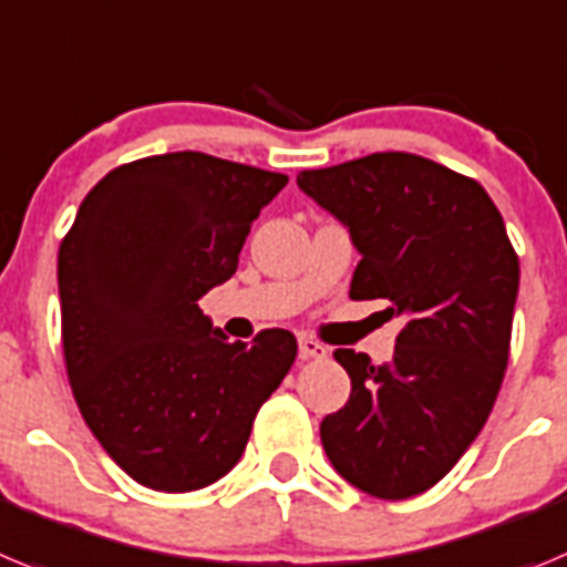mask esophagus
<instances>
[{
    "mask_svg": "<svg viewBox=\"0 0 567 567\" xmlns=\"http://www.w3.org/2000/svg\"><path fill=\"white\" fill-rule=\"evenodd\" d=\"M299 355H302L305 361H321L328 359V347L321 344V341L310 339V336H302V339H299Z\"/></svg>",
    "mask_w": 567,
    "mask_h": 567,
    "instance_id": "1",
    "label": "esophagus"
}]
</instances>
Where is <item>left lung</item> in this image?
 <instances>
[{"mask_svg":"<svg viewBox=\"0 0 567 567\" xmlns=\"http://www.w3.org/2000/svg\"><path fill=\"white\" fill-rule=\"evenodd\" d=\"M361 251L350 299L401 316L395 355L336 350L350 375L321 443L347 483L381 499L435 486L481 435L512 350L519 259L474 177L410 152H375L296 177Z\"/></svg>","mask_w":567,"mask_h":567,"instance_id":"obj_1","label":"left lung"}]
</instances>
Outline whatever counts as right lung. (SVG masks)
Returning a JSON list of instances; mask_svg holds the SVG:
<instances>
[{
	"mask_svg": "<svg viewBox=\"0 0 567 567\" xmlns=\"http://www.w3.org/2000/svg\"><path fill=\"white\" fill-rule=\"evenodd\" d=\"M288 183L206 152L101 177L59 248L61 347L106 455L155 492L220 481L296 361L282 328L228 341L197 299L231 279L251 223Z\"/></svg>",
	"mask_w": 567,
	"mask_h": 567,
	"instance_id": "add662e5",
	"label": "right lung"
}]
</instances>
